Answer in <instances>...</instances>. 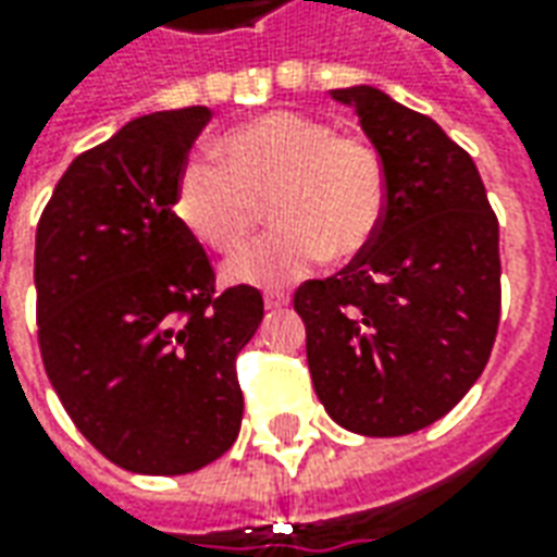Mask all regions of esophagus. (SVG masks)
<instances>
[{
	"label": "esophagus",
	"instance_id": "obj_1",
	"mask_svg": "<svg viewBox=\"0 0 557 557\" xmlns=\"http://www.w3.org/2000/svg\"><path fill=\"white\" fill-rule=\"evenodd\" d=\"M289 304V295L280 289H268L265 292V310H283Z\"/></svg>",
	"mask_w": 557,
	"mask_h": 557
}]
</instances>
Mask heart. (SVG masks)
I'll use <instances>...</instances> for the list:
<instances>
[{
  "label": "heart",
  "mask_w": 557,
  "mask_h": 557,
  "mask_svg": "<svg viewBox=\"0 0 557 557\" xmlns=\"http://www.w3.org/2000/svg\"><path fill=\"white\" fill-rule=\"evenodd\" d=\"M218 160L190 158L175 178L172 211L196 242L238 253L265 218L280 230L226 265L247 286L310 274L327 253L370 250L387 214V170L367 139L337 134L315 115L274 110L214 143Z\"/></svg>",
  "instance_id": "heart-1"
}]
</instances>
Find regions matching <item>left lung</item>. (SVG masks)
Masks as SVG:
<instances>
[{"mask_svg": "<svg viewBox=\"0 0 557 557\" xmlns=\"http://www.w3.org/2000/svg\"><path fill=\"white\" fill-rule=\"evenodd\" d=\"M331 95L355 107L385 160L387 214L370 250L301 283L292 304L327 414L361 435H409L454 409L490 361L498 218L471 154L430 115L373 86Z\"/></svg>", "mask_w": 557, "mask_h": 557, "instance_id": "8db88e82", "label": "left lung"}]
</instances>
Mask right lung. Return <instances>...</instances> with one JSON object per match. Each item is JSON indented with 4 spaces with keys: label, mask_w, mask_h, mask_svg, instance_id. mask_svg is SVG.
Instances as JSON below:
<instances>
[{
    "label": "right lung",
    "mask_w": 557,
    "mask_h": 557,
    "mask_svg": "<svg viewBox=\"0 0 557 557\" xmlns=\"http://www.w3.org/2000/svg\"><path fill=\"white\" fill-rule=\"evenodd\" d=\"M206 107L127 122L55 184L35 235V315L50 385L86 442L137 474H187L238 438V351L262 292H218L172 211Z\"/></svg>",
    "instance_id": "add662e5"
}]
</instances>
